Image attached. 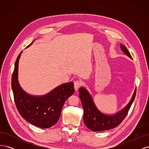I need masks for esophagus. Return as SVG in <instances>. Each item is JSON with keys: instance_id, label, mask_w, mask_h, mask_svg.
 I'll use <instances>...</instances> for the list:
<instances>
[{"instance_id": "esophagus-1", "label": "esophagus", "mask_w": 149, "mask_h": 149, "mask_svg": "<svg viewBox=\"0 0 149 149\" xmlns=\"http://www.w3.org/2000/svg\"><path fill=\"white\" fill-rule=\"evenodd\" d=\"M81 86V82L79 80H76L74 82V88L76 91H77L79 86Z\"/></svg>"}]
</instances>
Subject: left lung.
<instances>
[{"instance_id": "1", "label": "left lung", "mask_w": 149, "mask_h": 149, "mask_svg": "<svg viewBox=\"0 0 149 149\" xmlns=\"http://www.w3.org/2000/svg\"><path fill=\"white\" fill-rule=\"evenodd\" d=\"M120 49L130 59L132 58L129 52L124 45L120 44ZM79 96L84 109L83 120L86 127L93 132L103 131L111 129L118 126L127 116L128 111L134 101L136 94V88L130 102L125 107L117 113L107 115L102 113L97 109L93 98L88 90L84 87L79 89Z\"/></svg>"}]
</instances>
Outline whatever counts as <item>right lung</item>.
Returning a JSON list of instances; mask_svg holds the SVG:
<instances>
[{
  "label": "right lung",
  "mask_w": 149,
  "mask_h": 149,
  "mask_svg": "<svg viewBox=\"0 0 149 149\" xmlns=\"http://www.w3.org/2000/svg\"><path fill=\"white\" fill-rule=\"evenodd\" d=\"M22 53L17 58L12 76V89L16 107L22 118L30 124L40 128H49L57 123L64 103L74 93V83L71 81L61 84L43 96H32L26 93L18 79Z\"/></svg>",
  "instance_id": "right-lung-1"
}]
</instances>
